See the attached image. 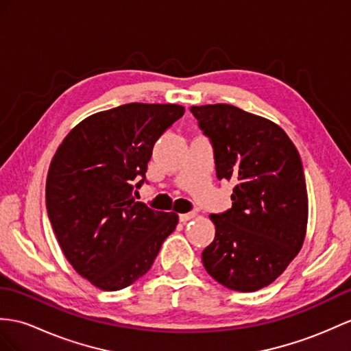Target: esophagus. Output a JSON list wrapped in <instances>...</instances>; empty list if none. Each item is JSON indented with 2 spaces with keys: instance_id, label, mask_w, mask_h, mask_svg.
<instances>
[{
  "instance_id": "34e87169",
  "label": "esophagus",
  "mask_w": 351,
  "mask_h": 351,
  "mask_svg": "<svg viewBox=\"0 0 351 351\" xmlns=\"http://www.w3.org/2000/svg\"><path fill=\"white\" fill-rule=\"evenodd\" d=\"M196 216V213H184V215H180V216H178V219H180V221H182V223H186V221H189L191 219H193Z\"/></svg>"
}]
</instances>
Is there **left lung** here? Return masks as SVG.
<instances>
[{
	"label": "left lung",
	"mask_w": 351,
	"mask_h": 351,
	"mask_svg": "<svg viewBox=\"0 0 351 351\" xmlns=\"http://www.w3.org/2000/svg\"><path fill=\"white\" fill-rule=\"evenodd\" d=\"M215 152L219 180H232V207L211 215L216 237L202 263L221 286L271 285L305 240L308 196L295 144L278 125L229 104L191 107Z\"/></svg>",
	"instance_id": "left-lung-1"
}]
</instances>
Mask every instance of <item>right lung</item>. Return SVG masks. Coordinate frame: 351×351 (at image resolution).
Segmentation results:
<instances>
[{"label": "right lung", "instance_id": "add662e5", "mask_svg": "<svg viewBox=\"0 0 351 351\" xmlns=\"http://www.w3.org/2000/svg\"><path fill=\"white\" fill-rule=\"evenodd\" d=\"M183 114L182 106L141 102L99 111L73 128L50 162L49 220L68 262L98 289L121 290L146 274L178 223L176 213L135 201V189L155 143Z\"/></svg>", "mask_w": 351, "mask_h": 351}]
</instances>
